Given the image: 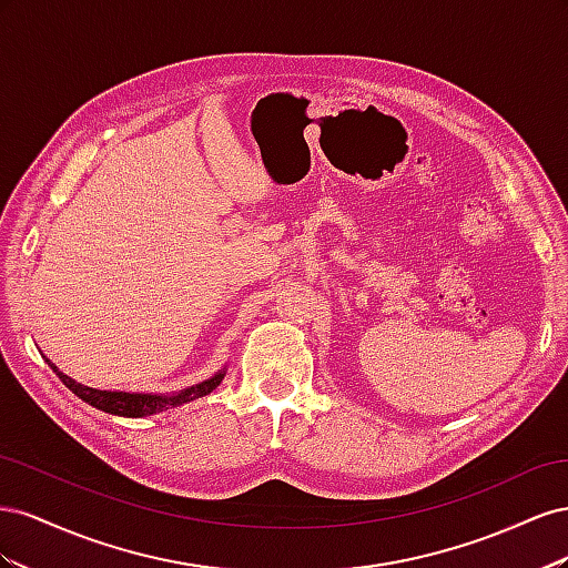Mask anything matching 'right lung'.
Wrapping results in <instances>:
<instances>
[{"label": "right lung", "mask_w": 568, "mask_h": 568, "mask_svg": "<svg viewBox=\"0 0 568 568\" xmlns=\"http://www.w3.org/2000/svg\"><path fill=\"white\" fill-rule=\"evenodd\" d=\"M49 363V359H47ZM49 367L59 374V379L71 388L78 398H82L88 405L101 409V412H109V415H118V417H146V415H156V412L163 409H173L178 405H184L189 400H196L203 398V395H209L211 390H215L222 382V376L225 374H215L213 379L203 382L199 386L186 388L178 395H149V393H123V390H97L90 386H82L78 382H73L71 376H65L63 372L57 369V365Z\"/></svg>", "instance_id": "1"}]
</instances>
